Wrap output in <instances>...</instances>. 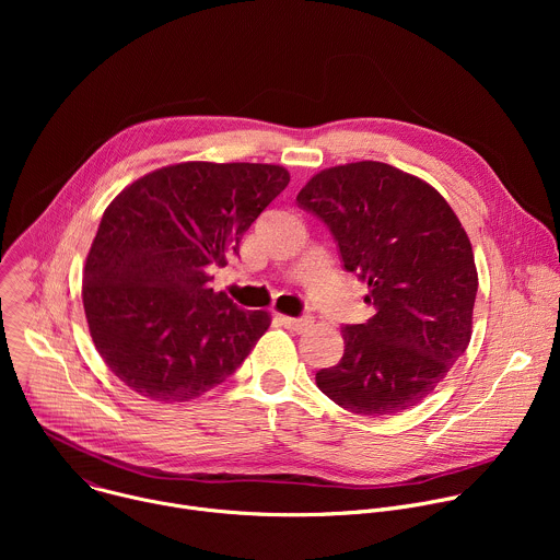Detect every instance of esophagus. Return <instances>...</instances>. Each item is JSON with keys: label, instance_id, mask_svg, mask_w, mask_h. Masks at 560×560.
Instances as JSON below:
<instances>
[{"label": "esophagus", "instance_id": "1", "mask_svg": "<svg viewBox=\"0 0 560 560\" xmlns=\"http://www.w3.org/2000/svg\"><path fill=\"white\" fill-rule=\"evenodd\" d=\"M279 322H281L283 328H288V330H292V332H305V330L312 326V318H310V316L296 318V316H283V314H279Z\"/></svg>", "mask_w": 560, "mask_h": 560}]
</instances>
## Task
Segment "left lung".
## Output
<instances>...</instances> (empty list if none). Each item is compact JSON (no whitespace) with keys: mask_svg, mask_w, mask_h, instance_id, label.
Wrapping results in <instances>:
<instances>
[{"mask_svg":"<svg viewBox=\"0 0 560 560\" xmlns=\"http://www.w3.org/2000/svg\"><path fill=\"white\" fill-rule=\"evenodd\" d=\"M296 201L330 228L376 310L341 330L343 357L316 372L318 389L368 417L421 404L471 337L478 275L458 217L430 184L381 162L326 168Z\"/></svg>","mask_w":560,"mask_h":560,"instance_id":"8db88e82","label":"left lung"}]
</instances>
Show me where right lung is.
<instances>
[{
	"mask_svg": "<svg viewBox=\"0 0 560 560\" xmlns=\"http://www.w3.org/2000/svg\"><path fill=\"white\" fill-rule=\"evenodd\" d=\"M290 173L272 164L186 162L124 188L84 268L93 343L132 392L184 404L223 383L270 328L210 288Z\"/></svg>",
	"mask_w": 560,
	"mask_h": 560,
	"instance_id": "1",
	"label": "right lung"
}]
</instances>
